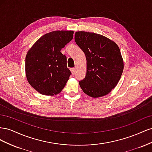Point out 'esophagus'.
I'll return each mask as SVG.
<instances>
[{
  "label": "esophagus",
  "mask_w": 152,
  "mask_h": 152,
  "mask_svg": "<svg viewBox=\"0 0 152 152\" xmlns=\"http://www.w3.org/2000/svg\"><path fill=\"white\" fill-rule=\"evenodd\" d=\"M70 71H71V72H72V74L73 75H75V68H70Z\"/></svg>",
  "instance_id": "34e87169"
}]
</instances>
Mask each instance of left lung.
<instances>
[{"instance_id": "8db88e82", "label": "left lung", "mask_w": 152, "mask_h": 152, "mask_svg": "<svg viewBox=\"0 0 152 152\" xmlns=\"http://www.w3.org/2000/svg\"><path fill=\"white\" fill-rule=\"evenodd\" d=\"M75 41L83 50L87 60V73L79 85L84 93L93 98L110 93L120 80L124 61L117 44L100 34L77 31Z\"/></svg>"}]
</instances>
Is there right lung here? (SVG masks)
<instances>
[{
  "label": "right lung",
  "instance_id": "obj_1",
  "mask_svg": "<svg viewBox=\"0 0 152 152\" xmlns=\"http://www.w3.org/2000/svg\"><path fill=\"white\" fill-rule=\"evenodd\" d=\"M73 31L49 32L36 41L25 58L26 79L39 93L58 94L65 87L71 75L62 48L73 39Z\"/></svg>",
  "mask_w": 152,
  "mask_h": 152
}]
</instances>
